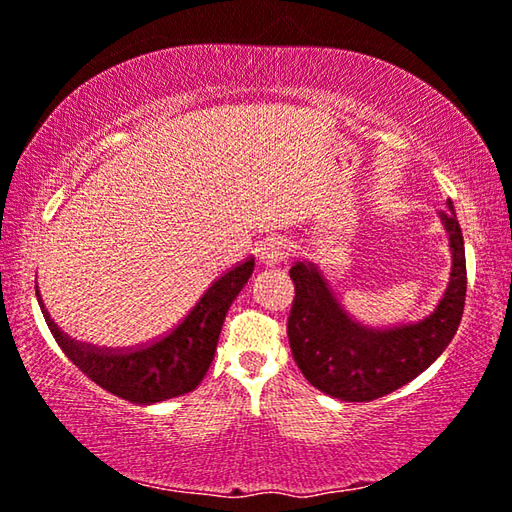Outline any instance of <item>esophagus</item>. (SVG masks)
<instances>
[{"mask_svg": "<svg viewBox=\"0 0 512 512\" xmlns=\"http://www.w3.org/2000/svg\"><path fill=\"white\" fill-rule=\"evenodd\" d=\"M291 253H294V246H291V241L282 239V237H275V239H269L264 243L262 262L269 264V266H275V264H280V262H285V259H289Z\"/></svg>", "mask_w": 512, "mask_h": 512, "instance_id": "esophagus-1", "label": "esophagus"}]
</instances>
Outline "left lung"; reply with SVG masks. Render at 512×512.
Here are the masks:
<instances>
[{
  "mask_svg": "<svg viewBox=\"0 0 512 512\" xmlns=\"http://www.w3.org/2000/svg\"><path fill=\"white\" fill-rule=\"evenodd\" d=\"M440 216L449 232L451 278L435 310L417 323L360 326L314 264L291 266L296 296L287 323L289 346L298 369L319 392L348 403L380 399L408 385L451 344L465 310V239L451 200Z\"/></svg>",
  "mask_w": 512,
  "mask_h": 512,
  "instance_id": "8db88e82",
  "label": "left lung"
}]
</instances>
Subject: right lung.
Listing matches in <instances>:
<instances>
[{"instance_id":"obj_1","label":"right lung","mask_w":512,"mask_h":512,"mask_svg":"<svg viewBox=\"0 0 512 512\" xmlns=\"http://www.w3.org/2000/svg\"><path fill=\"white\" fill-rule=\"evenodd\" d=\"M253 269L255 259L234 266L202 294L196 307L168 335L127 351L97 348L63 335L45 310L38 287L36 296L56 344L75 367L120 399L150 405L193 392L202 383L214 360L225 314L253 275Z\"/></svg>"}]
</instances>
